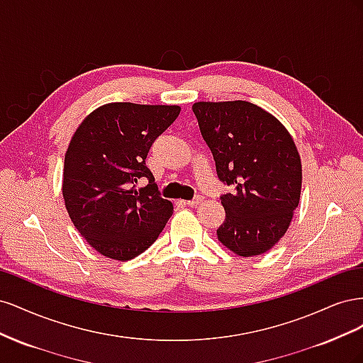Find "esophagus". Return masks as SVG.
<instances>
[{"label": "esophagus", "instance_id": "34e87169", "mask_svg": "<svg viewBox=\"0 0 363 363\" xmlns=\"http://www.w3.org/2000/svg\"><path fill=\"white\" fill-rule=\"evenodd\" d=\"M203 196L201 195H199V196H195V199H192V200H189V201H186V204H188L189 207H195V206H199L200 203H203Z\"/></svg>", "mask_w": 363, "mask_h": 363}]
</instances>
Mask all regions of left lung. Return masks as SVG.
I'll list each match as a JSON object with an SVG mask.
<instances>
[{
	"instance_id": "8db88e82",
	"label": "left lung",
	"mask_w": 363,
	"mask_h": 363,
	"mask_svg": "<svg viewBox=\"0 0 363 363\" xmlns=\"http://www.w3.org/2000/svg\"><path fill=\"white\" fill-rule=\"evenodd\" d=\"M201 136L211 148L219 182L232 192L216 233L242 257L268 251L286 233L301 192V162L288 130L247 101L195 103Z\"/></svg>"
}]
</instances>
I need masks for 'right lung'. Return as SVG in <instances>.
I'll list each match as a JSON object with an SVG mask.
<instances>
[{
  "instance_id": "1",
  "label": "right lung",
  "mask_w": 363,
  "mask_h": 363,
  "mask_svg": "<svg viewBox=\"0 0 363 363\" xmlns=\"http://www.w3.org/2000/svg\"><path fill=\"white\" fill-rule=\"evenodd\" d=\"M180 115L179 106L111 103L87 116L71 139L63 199L75 228L103 256L130 260L144 252L172 215L145 159ZM149 180L139 191L135 183Z\"/></svg>"
}]
</instances>
